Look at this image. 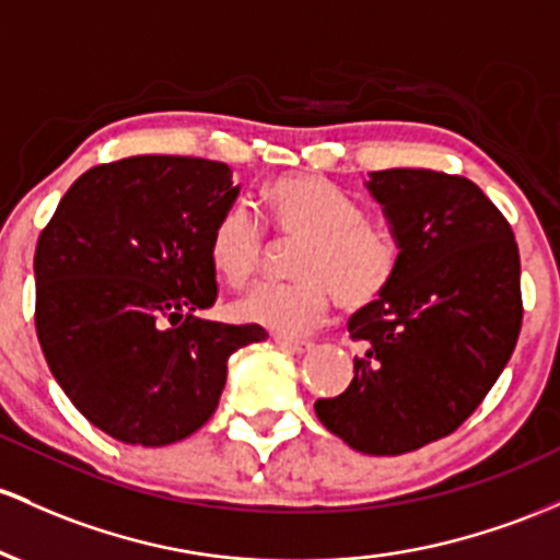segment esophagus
<instances>
[{
  "mask_svg": "<svg viewBox=\"0 0 560 560\" xmlns=\"http://www.w3.org/2000/svg\"><path fill=\"white\" fill-rule=\"evenodd\" d=\"M276 346H281L287 353H308L313 348L311 340H292V337H276Z\"/></svg>",
  "mask_w": 560,
  "mask_h": 560,
  "instance_id": "obj_1",
  "label": "esophagus"
}]
</instances>
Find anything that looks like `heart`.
I'll return each instance as SVG.
<instances>
[{
	"mask_svg": "<svg viewBox=\"0 0 560 560\" xmlns=\"http://www.w3.org/2000/svg\"><path fill=\"white\" fill-rule=\"evenodd\" d=\"M270 223L303 242L294 260L298 281H266L233 303V316L279 337H298L327 316L331 300L359 311L383 298L398 268L388 229L364 218L350 196L318 175L281 177L266 190ZM266 231L244 201L218 218L210 236L212 266L231 284H244L266 260Z\"/></svg>",
	"mask_w": 560,
	"mask_h": 560,
	"instance_id": "b5f03b06",
	"label": "heart"
}]
</instances>
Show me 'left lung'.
Wrapping results in <instances>:
<instances>
[{"mask_svg":"<svg viewBox=\"0 0 560 560\" xmlns=\"http://www.w3.org/2000/svg\"><path fill=\"white\" fill-rule=\"evenodd\" d=\"M364 186L398 268L348 322L366 342L350 385L313 409L350 450L385 457L450 435L497 383L524 316L521 260L508 220L468 177L380 170Z\"/></svg>","mask_w":560,"mask_h":560,"instance_id":"8db88e82","label":"left lung"}]
</instances>
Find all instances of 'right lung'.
Here are the masks:
<instances>
[{
  "instance_id": "1",
  "label": "right lung",
  "mask_w": 560,
  "mask_h": 560,
  "mask_svg": "<svg viewBox=\"0 0 560 560\" xmlns=\"http://www.w3.org/2000/svg\"><path fill=\"white\" fill-rule=\"evenodd\" d=\"M238 190L223 162L130 156L84 172L39 233V346L73 407L121 444L196 433L231 353L268 337L196 316L218 298L210 236Z\"/></svg>"
}]
</instances>
